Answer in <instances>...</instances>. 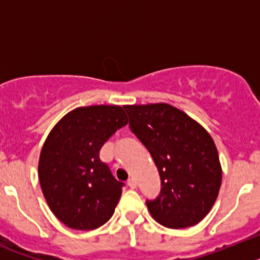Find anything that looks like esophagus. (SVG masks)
I'll use <instances>...</instances> for the list:
<instances>
[{"label": "esophagus", "mask_w": 260, "mask_h": 260, "mask_svg": "<svg viewBox=\"0 0 260 260\" xmlns=\"http://www.w3.org/2000/svg\"><path fill=\"white\" fill-rule=\"evenodd\" d=\"M127 186L128 187H132V189H135V187H137V180H135V178H128Z\"/></svg>", "instance_id": "obj_1"}]
</instances>
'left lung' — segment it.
<instances>
[{"instance_id": "1", "label": "left lung", "mask_w": 260, "mask_h": 260, "mask_svg": "<svg viewBox=\"0 0 260 260\" xmlns=\"http://www.w3.org/2000/svg\"><path fill=\"white\" fill-rule=\"evenodd\" d=\"M128 127L150 151L161 189L147 207L158 224L181 229L198 224L221 185L219 153L198 122L169 104L125 105Z\"/></svg>"}]
</instances>
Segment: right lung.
Instances as JSON below:
<instances>
[{"label":"right lung","mask_w":260,"mask_h":260,"mask_svg":"<svg viewBox=\"0 0 260 260\" xmlns=\"http://www.w3.org/2000/svg\"><path fill=\"white\" fill-rule=\"evenodd\" d=\"M127 117L117 105L77 108L48 135L39 160V180L48 206L66 226L92 231L112 217L123 182L99 152Z\"/></svg>","instance_id":"right-lung-1"}]
</instances>
